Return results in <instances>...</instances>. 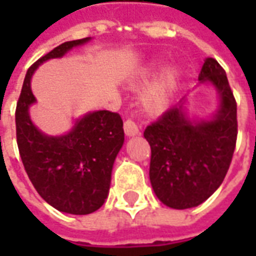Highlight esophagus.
Masks as SVG:
<instances>
[{
	"label": "esophagus",
	"mask_w": 256,
	"mask_h": 256,
	"mask_svg": "<svg viewBox=\"0 0 256 256\" xmlns=\"http://www.w3.org/2000/svg\"><path fill=\"white\" fill-rule=\"evenodd\" d=\"M123 128H124V134L128 136V137H133V136L140 134V128L138 126H137V123L134 122V120H132V119H128V120L124 122Z\"/></svg>",
	"instance_id": "obj_1"
}]
</instances>
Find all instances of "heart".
Listing matches in <instances>:
<instances>
[{"label": "heart", "instance_id": "heart-1", "mask_svg": "<svg viewBox=\"0 0 256 256\" xmlns=\"http://www.w3.org/2000/svg\"><path fill=\"white\" fill-rule=\"evenodd\" d=\"M156 68H159V66H154V67L145 70L142 72V76L145 78V76L150 75ZM177 70L176 68H167L166 71L162 74L155 82H152L144 90L141 100H142V104H144L145 108L150 112H159L162 110H164L167 104H168V101H170L172 92L177 86Z\"/></svg>", "mask_w": 256, "mask_h": 256}]
</instances>
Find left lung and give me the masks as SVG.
Wrapping results in <instances>:
<instances>
[{
  "label": "left lung",
  "instance_id": "1",
  "mask_svg": "<svg viewBox=\"0 0 256 256\" xmlns=\"http://www.w3.org/2000/svg\"><path fill=\"white\" fill-rule=\"evenodd\" d=\"M198 80L212 84L220 96L211 119H190L182 98L144 132L154 192L176 210L196 207L220 188L236 148L237 106L225 70L206 58Z\"/></svg>",
  "mask_w": 256,
  "mask_h": 256
}]
</instances>
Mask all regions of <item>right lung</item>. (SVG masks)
Returning a JSON list of instances; mask_svg holds the SVG:
<instances>
[{
	"mask_svg": "<svg viewBox=\"0 0 256 256\" xmlns=\"http://www.w3.org/2000/svg\"><path fill=\"white\" fill-rule=\"evenodd\" d=\"M90 40L64 42L32 64L16 106V138L27 176L46 203L74 215L94 212L106 202L114 162L124 141L123 120L116 112H89L76 119L67 134L46 136L34 126L28 114L36 101L31 78L44 62L63 58Z\"/></svg>",
	"mask_w": 256,
	"mask_h": 256,
	"instance_id": "1",
	"label": "right lung"
}]
</instances>
